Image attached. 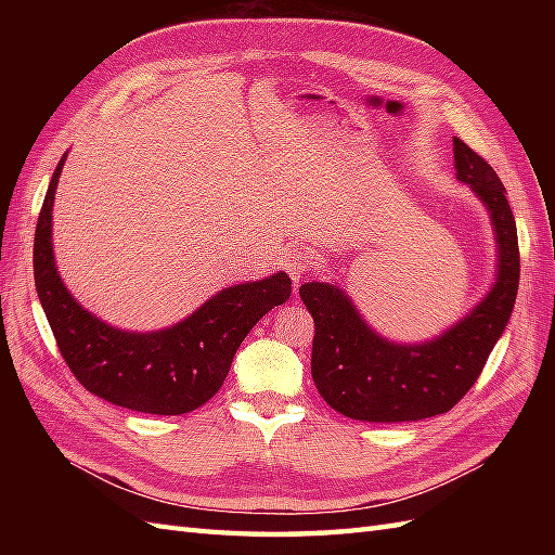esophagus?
Instances as JSON below:
<instances>
[{"label": "esophagus", "mask_w": 555, "mask_h": 555, "mask_svg": "<svg viewBox=\"0 0 555 555\" xmlns=\"http://www.w3.org/2000/svg\"><path fill=\"white\" fill-rule=\"evenodd\" d=\"M281 262H284V269L291 274V279L296 281H302L305 271H308V255H305L302 247H288V250L284 253V257H281Z\"/></svg>", "instance_id": "esophagus-1"}]
</instances>
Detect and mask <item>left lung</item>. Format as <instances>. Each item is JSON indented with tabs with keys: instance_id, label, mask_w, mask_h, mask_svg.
<instances>
[{
	"instance_id": "1",
	"label": "left lung",
	"mask_w": 555,
	"mask_h": 555,
	"mask_svg": "<svg viewBox=\"0 0 555 555\" xmlns=\"http://www.w3.org/2000/svg\"><path fill=\"white\" fill-rule=\"evenodd\" d=\"M453 157L455 179L473 188L496 235V279L465 317L422 344H396L367 324L334 281L300 286L314 320V386L350 420L417 422L443 415L473 388L508 326L520 284L513 209L496 171L460 138H453Z\"/></svg>"
}]
</instances>
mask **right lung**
<instances>
[{
  "label": "right lung",
  "instance_id": "obj_1",
  "mask_svg": "<svg viewBox=\"0 0 555 555\" xmlns=\"http://www.w3.org/2000/svg\"><path fill=\"white\" fill-rule=\"evenodd\" d=\"M66 155L47 188L33 245L35 288L56 346L76 379L109 403L147 415H185L215 396L235 350L262 317L291 298V279L276 271L215 293L199 308L157 332H128L88 312L59 276L52 209Z\"/></svg>",
  "mask_w": 555,
  "mask_h": 555
}]
</instances>
